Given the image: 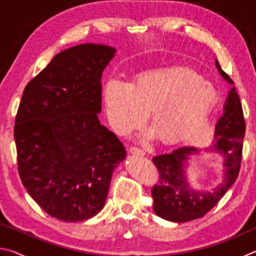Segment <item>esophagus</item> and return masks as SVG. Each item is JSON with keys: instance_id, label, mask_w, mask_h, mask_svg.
Returning <instances> with one entry per match:
<instances>
[{"instance_id": "1", "label": "esophagus", "mask_w": 256, "mask_h": 256, "mask_svg": "<svg viewBox=\"0 0 256 256\" xmlns=\"http://www.w3.org/2000/svg\"><path fill=\"white\" fill-rule=\"evenodd\" d=\"M130 152L133 154H138V156H144L146 154V151L144 149L136 148V146H131V148H130Z\"/></svg>"}]
</instances>
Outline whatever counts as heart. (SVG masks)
I'll list each match as a JSON object with an SVG mask.
<instances>
[{"label": "heart", "mask_w": 256, "mask_h": 256, "mask_svg": "<svg viewBox=\"0 0 256 256\" xmlns=\"http://www.w3.org/2000/svg\"><path fill=\"white\" fill-rule=\"evenodd\" d=\"M112 128L128 134L146 114L151 131L146 138L164 144L196 141L209 136L206 116L214 102L212 88L193 71L178 66L159 68L138 76L128 86L110 81L104 92Z\"/></svg>", "instance_id": "heart-1"}]
</instances>
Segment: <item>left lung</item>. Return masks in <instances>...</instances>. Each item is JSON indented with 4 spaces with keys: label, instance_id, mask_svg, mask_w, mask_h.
<instances>
[{
    "label": "left lung",
    "instance_id": "1",
    "mask_svg": "<svg viewBox=\"0 0 256 256\" xmlns=\"http://www.w3.org/2000/svg\"><path fill=\"white\" fill-rule=\"evenodd\" d=\"M214 63L220 76L232 88L224 104L222 118L216 124L214 144L203 149L182 146L152 158L159 170L158 184L151 190L154 211L160 218L172 222H188L204 216L235 183L240 172L245 136L242 104L234 82L222 71L218 60H216ZM212 152L223 158V180L210 191L192 188L187 180L188 160L196 155Z\"/></svg>",
    "mask_w": 256,
    "mask_h": 256
}]
</instances>
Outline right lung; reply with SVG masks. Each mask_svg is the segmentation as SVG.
I'll return each instance as SVG.
<instances>
[{
    "instance_id": "1",
    "label": "right lung",
    "mask_w": 256,
    "mask_h": 256,
    "mask_svg": "<svg viewBox=\"0 0 256 256\" xmlns=\"http://www.w3.org/2000/svg\"><path fill=\"white\" fill-rule=\"evenodd\" d=\"M116 48L82 44L56 54L24 88L14 141L21 182L50 216L84 222L105 206L112 172L126 157L102 125V74Z\"/></svg>"
}]
</instances>
